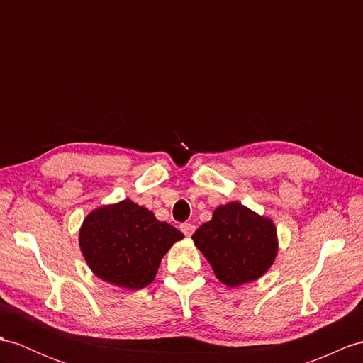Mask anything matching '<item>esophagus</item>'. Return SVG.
<instances>
[{
  "label": "esophagus",
  "mask_w": 363,
  "mask_h": 363,
  "mask_svg": "<svg viewBox=\"0 0 363 363\" xmlns=\"http://www.w3.org/2000/svg\"><path fill=\"white\" fill-rule=\"evenodd\" d=\"M180 229H182L184 235L191 237V235L194 234V231H196V226H194L192 223H182V225H180Z\"/></svg>",
  "instance_id": "1"
}]
</instances>
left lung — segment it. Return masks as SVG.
<instances>
[{
  "label": "left lung",
  "instance_id": "left-lung-1",
  "mask_svg": "<svg viewBox=\"0 0 363 363\" xmlns=\"http://www.w3.org/2000/svg\"><path fill=\"white\" fill-rule=\"evenodd\" d=\"M216 277L229 288L260 279L277 257V229L242 203L231 201L216 208L209 222L192 235Z\"/></svg>",
  "mask_w": 363,
  "mask_h": 363
}]
</instances>
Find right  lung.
I'll use <instances>...</instances> for the list:
<instances>
[{"label":"right lung","mask_w":363,"mask_h":363,"mask_svg":"<svg viewBox=\"0 0 363 363\" xmlns=\"http://www.w3.org/2000/svg\"><path fill=\"white\" fill-rule=\"evenodd\" d=\"M182 238L179 229L126 199L91 211L79 228L78 243L96 277L141 289L152 284L164 254Z\"/></svg>","instance_id":"1"}]
</instances>
